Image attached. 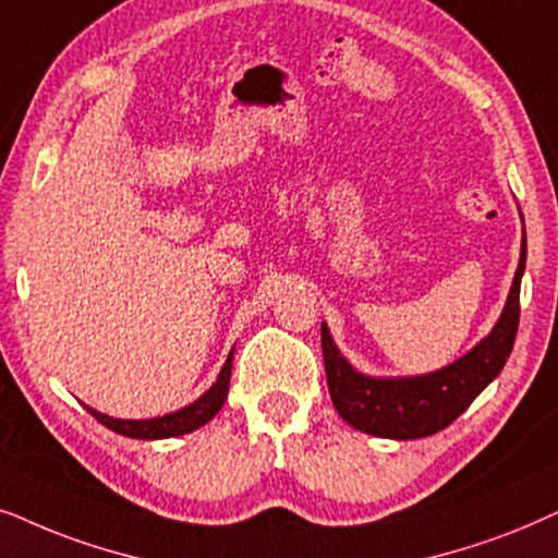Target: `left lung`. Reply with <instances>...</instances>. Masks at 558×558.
I'll use <instances>...</instances> for the list:
<instances>
[{"label":"left lung","instance_id":"left-lung-1","mask_svg":"<svg viewBox=\"0 0 558 558\" xmlns=\"http://www.w3.org/2000/svg\"><path fill=\"white\" fill-rule=\"evenodd\" d=\"M525 270V232L521 263L493 331L472 352L451 365L418 377H369L356 373L333 344L329 326L322 324L326 383L341 418L362 434L380 439H423L447 428L474 398L500 375L515 344L521 322V278Z\"/></svg>","mask_w":558,"mask_h":558}]
</instances>
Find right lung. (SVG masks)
Returning a JSON list of instances; mask_svg holds the SVG:
<instances>
[{
	"mask_svg": "<svg viewBox=\"0 0 558 558\" xmlns=\"http://www.w3.org/2000/svg\"><path fill=\"white\" fill-rule=\"evenodd\" d=\"M232 356L234 352H229L217 383H214L202 398L193 400V403H189L175 413L158 415V418H145V421H124V418H111V415L94 411V408L88 405L84 408L94 415L96 421L114 430V434L130 436V439L153 441V439H173V436L191 434V430L202 428L204 423H209L214 415L221 411V405H225L227 392H229V377H232Z\"/></svg>",
	"mask_w": 558,
	"mask_h": 558,
	"instance_id": "1",
	"label": "right lung"
}]
</instances>
